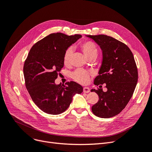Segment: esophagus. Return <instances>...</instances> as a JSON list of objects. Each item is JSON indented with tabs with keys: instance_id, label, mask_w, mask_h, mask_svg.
Returning a JSON list of instances; mask_svg holds the SVG:
<instances>
[{
	"instance_id": "obj_1",
	"label": "esophagus",
	"mask_w": 152,
	"mask_h": 152,
	"mask_svg": "<svg viewBox=\"0 0 152 152\" xmlns=\"http://www.w3.org/2000/svg\"><path fill=\"white\" fill-rule=\"evenodd\" d=\"M83 91H84V93H89V92H90V89L89 88V87H84Z\"/></svg>"
}]
</instances>
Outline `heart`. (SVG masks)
Returning a JSON list of instances; mask_svg holds the SVG:
<instances>
[{"mask_svg": "<svg viewBox=\"0 0 152 152\" xmlns=\"http://www.w3.org/2000/svg\"><path fill=\"white\" fill-rule=\"evenodd\" d=\"M81 49L84 53L85 56L89 58L91 56L98 55V49L94 43L91 42H86L81 45ZM72 48H69L64 54L63 61L65 64H68L70 61V56L72 53ZM73 80L82 84H86L89 80V73L82 69H77L72 74Z\"/></svg>", "mask_w": 152, "mask_h": 152, "instance_id": "1", "label": "heart"}]
</instances>
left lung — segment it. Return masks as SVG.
Segmentation results:
<instances>
[{"mask_svg":"<svg viewBox=\"0 0 152 152\" xmlns=\"http://www.w3.org/2000/svg\"><path fill=\"white\" fill-rule=\"evenodd\" d=\"M93 39L102 50L103 59L96 86L106 84L107 91L91 89L99 96V101L92 107V112L101 118H110L122 111L129 102L138 79L134 56L127 45L105 35H86Z\"/></svg>","mask_w":152,"mask_h":152,"instance_id":"obj_1","label":"left lung"}]
</instances>
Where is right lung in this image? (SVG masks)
I'll use <instances>...</instances> for the list:
<instances>
[{"label":"right lung","instance_id":"1","mask_svg":"<svg viewBox=\"0 0 152 152\" xmlns=\"http://www.w3.org/2000/svg\"><path fill=\"white\" fill-rule=\"evenodd\" d=\"M81 37V35L51 34L35 44L30 50L23 66L25 85L33 102L45 113L64 112L73 96L83 92V87L75 82H67L66 86L54 82L64 66L66 49Z\"/></svg>","mask_w":152,"mask_h":152}]
</instances>
